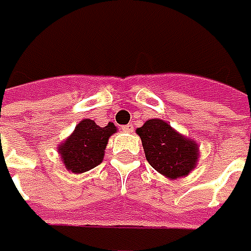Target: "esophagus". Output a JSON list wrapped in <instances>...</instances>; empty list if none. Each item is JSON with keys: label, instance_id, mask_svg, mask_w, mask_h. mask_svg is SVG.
<instances>
[{"label": "esophagus", "instance_id": "1", "mask_svg": "<svg viewBox=\"0 0 251 251\" xmlns=\"http://www.w3.org/2000/svg\"><path fill=\"white\" fill-rule=\"evenodd\" d=\"M123 130H124L126 133H131V131L134 130V126H133V124H126V126H123Z\"/></svg>", "mask_w": 251, "mask_h": 251}]
</instances>
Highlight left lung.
<instances>
[{
  "label": "left lung",
  "instance_id": "8db88e82",
  "mask_svg": "<svg viewBox=\"0 0 251 251\" xmlns=\"http://www.w3.org/2000/svg\"><path fill=\"white\" fill-rule=\"evenodd\" d=\"M146 158L154 170L169 178L187 176L194 169L199 155V146L178 134L166 121L152 118L137 128Z\"/></svg>",
  "mask_w": 251,
  "mask_h": 251
}]
</instances>
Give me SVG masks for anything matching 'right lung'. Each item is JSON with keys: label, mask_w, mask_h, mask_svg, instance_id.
Returning a JSON list of instances; mask_svg holds the SVG:
<instances>
[{"label": "right lung", "mask_w": 251, "mask_h": 251, "mask_svg": "<svg viewBox=\"0 0 251 251\" xmlns=\"http://www.w3.org/2000/svg\"><path fill=\"white\" fill-rule=\"evenodd\" d=\"M116 131L113 123L100 127L93 120H82L74 133L58 147L65 167L78 174L99 166L102 161L108 138Z\"/></svg>", "instance_id": "1"}]
</instances>
